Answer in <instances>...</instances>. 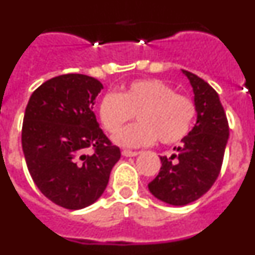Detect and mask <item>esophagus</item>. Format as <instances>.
Instances as JSON below:
<instances>
[{
	"instance_id": "obj_1",
	"label": "esophagus",
	"mask_w": 255,
	"mask_h": 255,
	"mask_svg": "<svg viewBox=\"0 0 255 255\" xmlns=\"http://www.w3.org/2000/svg\"><path fill=\"white\" fill-rule=\"evenodd\" d=\"M139 152H135V150H129V149H124L123 150V155L125 157H135V155H138Z\"/></svg>"
}]
</instances>
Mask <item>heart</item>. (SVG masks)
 Wrapping results in <instances>:
<instances>
[{
	"instance_id": "b5f03b06",
	"label": "heart",
	"mask_w": 255,
	"mask_h": 255,
	"mask_svg": "<svg viewBox=\"0 0 255 255\" xmlns=\"http://www.w3.org/2000/svg\"><path fill=\"white\" fill-rule=\"evenodd\" d=\"M100 119L105 129L115 134L138 115L139 123L121 130L115 136L124 147L150 145L159 138L163 144L181 141L190 132L197 105L190 97L176 93V89L158 79L134 80L123 93L102 97Z\"/></svg>"
}]
</instances>
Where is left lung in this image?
Returning <instances> with one entry per match:
<instances>
[{
	"instance_id": "obj_1",
	"label": "left lung",
	"mask_w": 255,
	"mask_h": 255,
	"mask_svg": "<svg viewBox=\"0 0 255 255\" xmlns=\"http://www.w3.org/2000/svg\"><path fill=\"white\" fill-rule=\"evenodd\" d=\"M194 91L197 124L173 148L176 154L161 157V170L148 184L157 199L172 206H186L199 199L215 184L224 162L229 121L217 92L203 79L182 70Z\"/></svg>"
}]
</instances>
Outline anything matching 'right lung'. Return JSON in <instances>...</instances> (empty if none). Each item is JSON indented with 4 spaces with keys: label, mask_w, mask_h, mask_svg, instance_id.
Segmentation results:
<instances>
[{
    "label": "right lung",
    "mask_w": 255,
    "mask_h": 255,
    "mask_svg": "<svg viewBox=\"0 0 255 255\" xmlns=\"http://www.w3.org/2000/svg\"><path fill=\"white\" fill-rule=\"evenodd\" d=\"M102 88L92 76L65 74L38 87L26 106L21 144L28 170L42 194L66 209L94 203L121 157L93 112Z\"/></svg>",
    "instance_id": "obj_1"
}]
</instances>
